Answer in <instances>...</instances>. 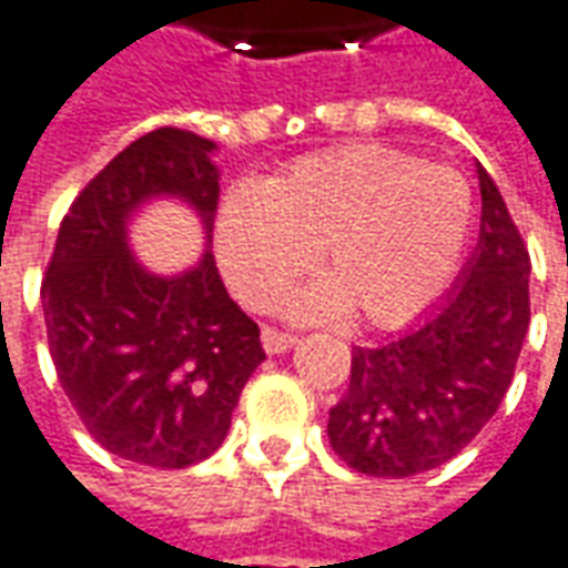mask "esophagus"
Listing matches in <instances>:
<instances>
[{
  "label": "esophagus",
  "instance_id": "esophagus-1",
  "mask_svg": "<svg viewBox=\"0 0 568 568\" xmlns=\"http://www.w3.org/2000/svg\"><path fill=\"white\" fill-rule=\"evenodd\" d=\"M263 348L268 355H284L287 348L296 345V336L293 333H284V329H275V327H263Z\"/></svg>",
  "mask_w": 568,
  "mask_h": 568
}]
</instances>
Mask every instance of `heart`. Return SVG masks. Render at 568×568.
Wrapping results in <instances>:
<instances>
[{
	"label": "heart",
	"instance_id": "b5f03b06",
	"mask_svg": "<svg viewBox=\"0 0 568 568\" xmlns=\"http://www.w3.org/2000/svg\"><path fill=\"white\" fill-rule=\"evenodd\" d=\"M470 226L474 192L458 171L345 143L296 159L265 189H232L213 247L251 308H272L321 251L329 275L293 296V315L329 321L355 305L373 327H400L444 293Z\"/></svg>",
	"mask_w": 568,
	"mask_h": 568
}]
</instances>
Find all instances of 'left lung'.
Segmentation results:
<instances>
[{
    "instance_id": "1",
    "label": "left lung",
    "mask_w": 568,
    "mask_h": 568,
    "mask_svg": "<svg viewBox=\"0 0 568 568\" xmlns=\"http://www.w3.org/2000/svg\"><path fill=\"white\" fill-rule=\"evenodd\" d=\"M480 176V241L419 327L352 348V382L329 409L333 453L367 477H413L458 456L496 416L529 327V253L501 192Z\"/></svg>"
}]
</instances>
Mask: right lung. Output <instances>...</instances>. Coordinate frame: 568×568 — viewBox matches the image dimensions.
I'll return each instance as SVG.
<instances>
[{"label":"right lung","mask_w":568,"mask_h":568,"mask_svg":"<svg viewBox=\"0 0 568 568\" xmlns=\"http://www.w3.org/2000/svg\"><path fill=\"white\" fill-rule=\"evenodd\" d=\"M213 140L159 128L122 149L72 201L42 277L48 348L88 434L146 468H189L226 440L265 361L260 327L229 300L213 253L152 275L128 247L146 201H186L211 239L220 201Z\"/></svg>","instance_id":"obj_1"}]
</instances>
